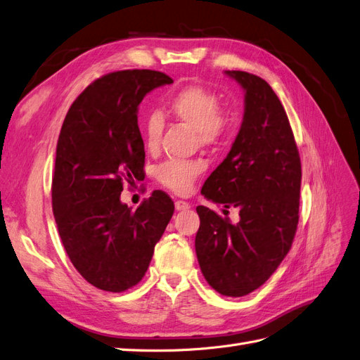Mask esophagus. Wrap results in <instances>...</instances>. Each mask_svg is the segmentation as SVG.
<instances>
[{
	"label": "esophagus",
	"mask_w": 360,
	"mask_h": 360,
	"mask_svg": "<svg viewBox=\"0 0 360 360\" xmlns=\"http://www.w3.org/2000/svg\"><path fill=\"white\" fill-rule=\"evenodd\" d=\"M174 208H176L178 211H186V210L191 208V205L186 200H176V202H174Z\"/></svg>",
	"instance_id": "obj_1"
}]
</instances>
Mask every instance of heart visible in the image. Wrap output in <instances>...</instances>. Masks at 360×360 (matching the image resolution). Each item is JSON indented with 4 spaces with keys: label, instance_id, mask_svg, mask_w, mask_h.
Returning a JSON list of instances; mask_svg holds the SVG:
<instances>
[{
    "label": "heart",
    "instance_id": "b5f03b06",
    "mask_svg": "<svg viewBox=\"0 0 360 360\" xmlns=\"http://www.w3.org/2000/svg\"><path fill=\"white\" fill-rule=\"evenodd\" d=\"M220 107L221 96L217 91L199 84L179 89L167 101L170 116L193 128L202 146L219 145L237 127V110ZM164 119L158 112L148 116L143 127V137L149 150L158 149ZM202 170V164L196 161H166L157 169V179L173 193L186 194Z\"/></svg>",
    "mask_w": 360,
    "mask_h": 360
}]
</instances>
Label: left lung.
Here are the masks:
<instances>
[{"label":"left lung","instance_id":"1","mask_svg":"<svg viewBox=\"0 0 360 360\" xmlns=\"http://www.w3.org/2000/svg\"><path fill=\"white\" fill-rule=\"evenodd\" d=\"M244 89V117L220 166L202 194L240 210L233 224L198 207L196 255L205 279L221 295L243 297L258 290L290 252L299 224L302 162L288 116L265 79L226 70Z\"/></svg>","mask_w":360,"mask_h":360}]
</instances>
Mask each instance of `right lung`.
<instances>
[{
	"label": "right lung",
	"mask_w": 360,
	"mask_h": 360,
	"mask_svg": "<svg viewBox=\"0 0 360 360\" xmlns=\"http://www.w3.org/2000/svg\"><path fill=\"white\" fill-rule=\"evenodd\" d=\"M172 83L158 70L111 72L86 87L61 127L51 187L54 217L70 262L99 290L122 292L143 279L173 215V200L161 190L136 211L120 202L123 184L145 173L140 102Z\"/></svg>",
	"instance_id": "add662e5"
}]
</instances>
